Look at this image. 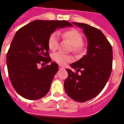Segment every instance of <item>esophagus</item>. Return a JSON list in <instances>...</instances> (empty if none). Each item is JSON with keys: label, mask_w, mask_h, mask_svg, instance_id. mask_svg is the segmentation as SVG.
<instances>
[{"label": "esophagus", "mask_w": 124, "mask_h": 124, "mask_svg": "<svg viewBox=\"0 0 124 124\" xmlns=\"http://www.w3.org/2000/svg\"><path fill=\"white\" fill-rule=\"evenodd\" d=\"M58 68H59V70H64V66H61V65H59V66H58Z\"/></svg>", "instance_id": "1"}]
</instances>
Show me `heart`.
<instances>
[{
  "instance_id": "1",
  "label": "heart",
  "mask_w": 124,
  "mask_h": 124,
  "mask_svg": "<svg viewBox=\"0 0 124 124\" xmlns=\"http://www.w3.org/2000/svg\"><path fill=\"white\" fill-rule=\"evenodd\" d=\"M64 36L71 42L73 46L75 51L81 50L83 39L81 34L76 30H71L66 31L64 33ZM59 42V33L58 31L53 32L48 39V46L51 50H56L58 46ZM53 58L54 61L60 64H66L67 62L72 60L71 56L68 54H64L62 52H56L53 54Z\"/></svg>"
}]
</instances>
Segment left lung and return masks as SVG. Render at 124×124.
I'll list each match as a JSON object with an SVG mask.
<instances>
[{"mask_svg":"<svg viewBox=\"0 0 124 124\" xmlns=\"http://www.w3.org/2000/svg\"><path fill=\"white\" fill-rule=\"evenodd\" d=\"M73 24L83 30L87 39V51L82 58L70 65L76 72L66 69L68 77L64 82V89L73 100L84 102L97 96L109 78L113 49L98 29L84 23Z\"/></svg>","mask_w":124,"mask_h":124,"instance_id":"obj_1","label":"left lung"}]
</instances>
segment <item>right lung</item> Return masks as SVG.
Listing matches in <instances>:
<instances>
[{"label":"right lung","mask_w":124,"mask_h":124,"mask_svg":"<svg viewBox=\"0 0 124 124\" xmlns=\"http://www.w3.org/2000/svg\"><path fill=\"white\" fill-rule=\"evenodd\" d=\"M73 26L66 20H37L16 31L7 53L8 75L13 88L22 97L38 100L48 93L58 64L49 55L48 39L57 28Z\"/></svg>","instance_id":"obj_1"}]
</instances>
